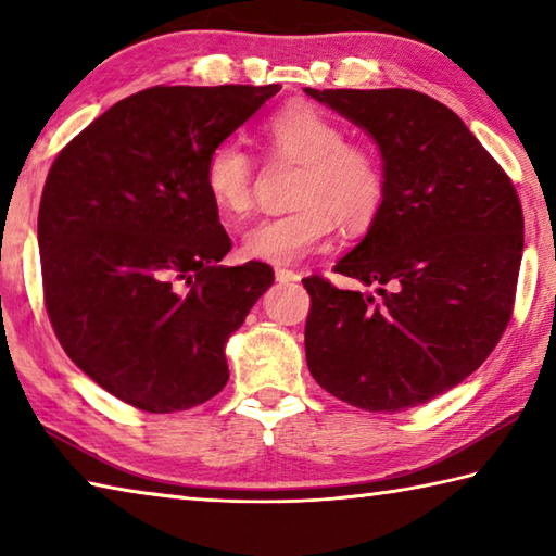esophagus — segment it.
I'll return each instance as SVG.
<instances>
[{
	"label": "esophagus",
	"mask_w": 556,
	"mask_h": 556,
	"mask_svg": "<svg viewBox=\"0 0 556 556\" xmlns=\"http://www.w3.org/2000/svg\"><path fill=\"white\" fill-rule=\"evenodd\" d=\"M275 275H277V281H281V285H291V281H299V279H301L299 271L285 269V267H277Z\"/></svg>",
	"instance_id": "obj_1"
}]
</instances>
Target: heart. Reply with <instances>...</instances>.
Instances as JSON below:
<instances>
[{"instance_id":"b5f03b06","label":"heart","mask_w":556,"mask_h":556,"mask_svg":"<svg viewBox=\"0 0 556 556\" xmlns=\"http://www.w3.org/2000/svg\"><path fill=\"white\" fill-rule=\"evenodd\" d=\"M267 154L303 163L293 202L299 210L257 222L243 238V253L271 265H291L320 250L340 222L362 231L386 202L388 176L378 151L346 141V129L311 103H293L263 127ZM255 166L233 139L210 149L202 163L206 198L226 216H243L253 206Z\"/></svg>"}]
</instances>
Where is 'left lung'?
I'll return each mask as SVG.
<instances>
[{
    "instance_id": "1",
    "label": "left lung",
    "mask_w": 556,
    "mask_h": 556,
    "mask_svg": "<svg viewBox=\"0 0 556 556\" xmlns=\"http://www.w3.org/2000/svg\"><path fill=\"white\" fill-rule=\"evenodd\" d=\"M306 93L374 137L388 176L364 241L334 265L378 285V296L303 279L308 371L358 409L424 405L477 371L510 320L523 257L518 192L437 98L412 89Z\"/></svg>"
}]
</instances>
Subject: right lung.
<instances>
[{
	"instance_id": "obj_1",
	"label": "right lung",
	"mask_w": 556,
	"mask_h": 556,
	"mask_svg": "<svg viewBox=\"0 0 556 556\" xmlns=\"http://www.w3.org/2000/svg\"><path fill=\"white\" fill-rule=\"evenodd\" d=\"M269 86H151L117 101L50 166L38 212L42 299L62 350L137 409L198 407L226 386V340L275 271L231 250L202 163Z\"/></svg>"
}]
</instances>
